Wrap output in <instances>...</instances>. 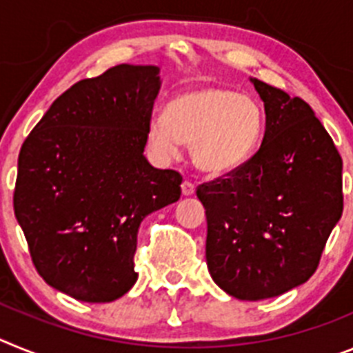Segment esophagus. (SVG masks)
I'll use <instances>...</instances> for the list:
<instances>
[{
    "label": "esophagus",
    "instance_id": "obj_1",
    "mask_svg": "<svg viewBox=\"0 0 353 353\" xmlns=\"http://www.w3.org/2000/svg\"><path fill=\"white\" fill-rule=\"evenodd\" d=\"M194 191H196L194 183L187 182V180L182 183V194L183 196H192V194H194Z\"/></svg>",
    "mask_w": 353,
    "mask_h": 353
}]
</instances>
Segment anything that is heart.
<instances>
[{
  "label": "heart",
  "mask_w": 353,
  "mask_h": 353,
  "mask_svg": "<svg viewBox=\"0 0 353 353\" xmlns=\"http://www.w3.org/2000/svg\"><path fill=\"white\" fill-rule=\"evenodd\" d=\"M261 129L263 114L252 97L223 86H199L173 97L166 113L152 117L146 143L162 164L179 161L183 145H191L194 166L223 176L252 157Z\"/></svg>",
  "instance_id": "obj_1"
}]
</instances>
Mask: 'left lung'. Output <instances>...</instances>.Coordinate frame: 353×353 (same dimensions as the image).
<instances>
[{
    "label": "left lung",
    "instance_id": "left-lung-1",
    "mask_svg": "<svg viewBox=\"0 0 353 353\" xmlns=\"http://www.w3.org/2000/svg\"><path fill=\"white\" fill-rule=\"evenodd\" d=\"M263 101L260 150L224 179L198 187L207 265L221 290L263 301L314 274L343 212V161L310 104L251 77Z\"/></svg>",
    "mask_w": 353,
    "mask_h": 353
}]
</instances>
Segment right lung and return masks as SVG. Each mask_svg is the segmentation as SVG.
<instances>
[{
  "mask_svg": "<svg viewBox=\"0 0 353 353\" xmlns=\"http://www.w3.org/2000/svg\"><path fill=\"white\" fill-rule=\"evenodd\" d=\"M155 65H117L60 95L23 143L14 210L43 281L83 302L134 286L146 215L179 201L182 176L143 155L161 90Z\"/></svg>",
  "mask_w": 353,
  "mask_h": 353,
  "instance_id": "1",
  "label": "right lung"
}]
</instances>
